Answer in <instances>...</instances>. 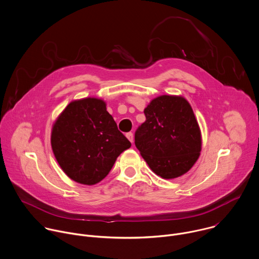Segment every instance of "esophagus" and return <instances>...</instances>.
<instances>
[{
	"instance_id": "obj_1",
	"label": "esophagus",
	"mask_w": 259,
	"mask_h": 259,
	"mask_svg": "<svg viewBox=\"0 0 259 259\" xmlns=\"http://www.w3.org/2000/svg\"><path fill=\"white\" fill-rule=\"evenodd\" d=\"M125 136H126V138L128 139V141H130L131 143H133V142H134V136H133V133H127Z\"/></svg>"
}]
</instances>
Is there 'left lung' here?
Masks as SVG:
<instances>
[{"mask_svg": "<svg viewBox=\"0 0 259 259\" xmlns=\"http://www.w3.org/2000/svg\"><path fill=\"white\" fill-rule=\"evenodd\" d=\"M146 121L135 144L151 170L164 179L185 174L201 151V133L189 102L182 96L161 95L145 108Z\"/></svg>", "mask_w": 259, "mask_h": 259, "instance_id": "left-lung-1", "label": "left lung"}]
</instances>
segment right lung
<instances>
[{"label":"right lung","instance_id":"1","mask_svg":"<svg viewBox=\"0 0 259 259\" xmlns=\"http://www.w3.org/2000/svg\"><path fill=\"white\" fill-rule=\"evenodd\" d=\"M51 144L66 175L85 185L105 178L117 157L132 146L106 110V102L95 97L68 104L53 124Z\"/></svg>","mask_w":259,"mask_h":259}]
</instances>
